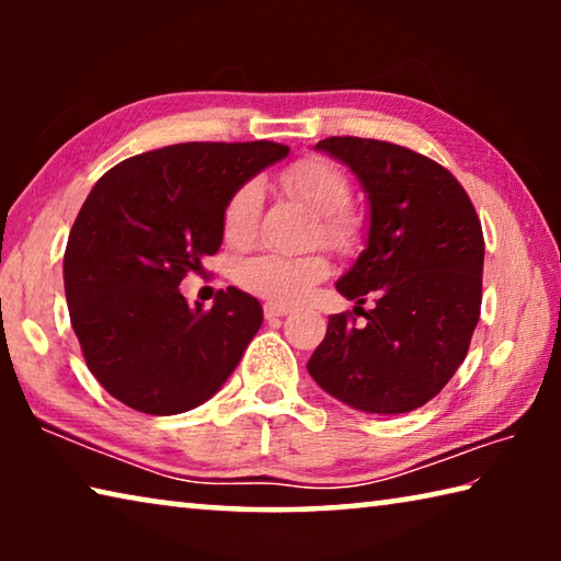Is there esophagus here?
I'll use <instances>...</instances> for the list:
<instances>
[{"label":"esophagus","instance_id":"esophagus-1","mask_svg":"<svg viewBox=\"0 0 561 561\" xmlns=\"http://www.w3.org/2000/svg\"><path fill=\"white\" fill-rule=\"evenodd\" d=\"M289 311H291L289 304H277V301H267V304H264V317H267V319L287 317Z\"/></svg>","mask_w":561,"mask_h":561}]
</instances>
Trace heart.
I'll return each mask as SVG.
<instances>
[{"mask_svg":"<svg viewBox=\"0 0 561 561\" xmlns=\"http://www.w3.org/2000/svg\"><path fill=\"white\" fill-rule=\"evenodd\" d=\"M282 185L319 215L321 237L344 250L356 237L354 217L346 213L351 203V185L344 170L327 158H301L282 173ZM262 210V190L257 183L237 187L225 205L222 230L232 247H247L257 234V220ZM329 262L321 254H257L240 264L237 284L242 289L260 294L277 304L299 301L317 282L327 277Z\"/></svg>","mask_w":561,"mask_h":561,"instance_id":"obj_1","label":"heart"}]
</instances>
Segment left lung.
Here are the masks:
<instances>
[{
  "label": "left lung",
  "mask_w": 561,
  "mask_h": 561,
  "mask_svg": "<svg viewBox=\"0 0 561 561\" xmlns=\"http://www.w3.org/2000/svg\"><path fill=\"white\" fill-rule=\"evenodd\" d=\"M317 150L348 165L368 201L366 250L336 289L376 307L356 324L329 317L309 374L329 396L366 413H408L443 391L480 319L485 240L468 193L411 148L334 136Z\"/></svg>",
  "instance_id": "8db88e82"
}]
</instances>
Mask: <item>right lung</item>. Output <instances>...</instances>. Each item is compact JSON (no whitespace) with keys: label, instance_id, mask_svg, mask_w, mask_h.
<instances>
[{"label":"right lung","instance_id":"obj_1","mask_svg":"<svg viewBox=\"0 0 561 561\" xmlns=\"http://www.w3.org/2000/svg\"><path fill=\"white\" fill-rule=\"evenodd\" d=\"M289 148L178 144L111 168L87 197L64 254V289L89 371L133 411L175 415L220 391L262 327V307L227 287L190 307L180 282L222 244L237 187Z\"/></svg>","mask_w":561,"mask_h":561}]
</instances>
